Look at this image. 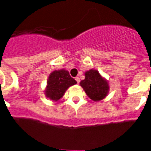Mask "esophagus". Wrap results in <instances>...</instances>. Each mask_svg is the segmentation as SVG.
<instances>
[{
    "instance_id": "34e87169",
    "label": "esophagus",
    "mask_w": 151,
    "mask_h": 151,
    "mask_svg": "<svg viewBox=\"0 0 151 151\" xmlns=\"http://www.w3.org/2000/svg\"><path fill=\"white\" fill-rule=\"evenodd\" d=\"M75 80H76V81L78 82V83H80V78H79V77H76Z\"/></svg>"
}]
</instances>
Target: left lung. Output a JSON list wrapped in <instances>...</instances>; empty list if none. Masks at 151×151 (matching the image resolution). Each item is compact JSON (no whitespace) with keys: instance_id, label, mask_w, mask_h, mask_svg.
Instances as JSON below:
<instances>
[{"instance_id":"left-lung-1","label":"left lung","mask_w":151,"mask_h":151,"mask_svg":"<svg viewBox=\"0 0 151 151\" xmlns=\"http://www.w3.org/2000/svg\"><path fill=\"white\" fill-rule=\"evenodd\" d=\"M80 83L87 96L93 101H98L104 99L108 92V83L95 70L86 72L85 79Z\"/></svg>"}]
</instances>
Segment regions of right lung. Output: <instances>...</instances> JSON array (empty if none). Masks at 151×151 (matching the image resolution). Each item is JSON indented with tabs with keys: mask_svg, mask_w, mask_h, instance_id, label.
Here are the masks:
<instances>
[{
	"mask_svg": "<svg viewBox=\"0 0 151 151\" xmlns=\"http://www.w3.org/2000/svg\"><path fill=\"white\" fill-rule=\"evenodd\" d=\"M76 83L77 81L70 76L68 71L64 70H55L52 72L49 77L45 93L50 100L57 101L63 97L66 90L70 86Z\"/></svg>",
	"mask_w": 151,
	"mask_h": 151,
	"instance_id": "obj_1",
	"label": "right lung"
}]
</instances>
